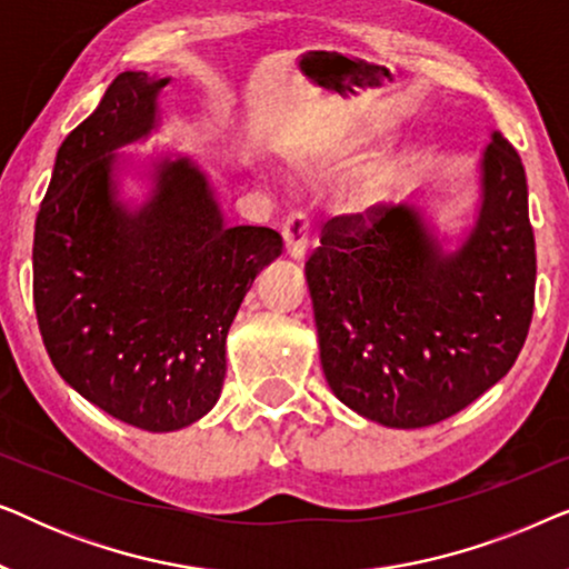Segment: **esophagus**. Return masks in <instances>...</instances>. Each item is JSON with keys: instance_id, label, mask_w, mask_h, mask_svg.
Masks as SVG:
<instances>
[{"instance_id": "obj_1", "label": "esophagus", "mask_w": 569, "mask_h": 569, "mask_svg": "<svg viewBox=\"0 0 569 569\" xmlns=\"http://www.w3.org/2000/svg\"><path fill=\"white\" fill-rule=\"evenodd\" d=\"M282 238H284V248L287 256L295 261H302L308 253V243H310V220L302 212H295L284 220L282 224Z\"/></svg>"}]
</instances>
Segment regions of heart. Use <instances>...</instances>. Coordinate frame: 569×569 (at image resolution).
<instances>
[{
  "label": "heart",
  "instance_id": "heart-1",
  "mask_svg": "<svg viewBox=\"0 0 569 569\" xmlns=\"http://www.w3.org/2000/svg\"><path fill=\"white\" fill-rule=\"evenodd\" d=\"M368 142L370 134H339L318 139V142H298L287 147L284 160L300 178L316 181V178H323L326 173H333V170L355 162Z\"/></svg>",
  "mask_w": 569,
  "mask_h": 569
}]
</instances>
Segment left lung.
<instances>
[{
  "instance_id": "8db88e82",
  "label": "left lung",
  "mask_w": 569,
  "mask_h": 569,
  "mask_svg": "<svg viewBox=\"0 0 569 569\" xmlns=\"http://www.w3.org/2000/svg\"><path fill=\"white\" fill-rule=\"evenodd\" d=\"M417 201L333 217L310 253L323 376L383 427H430L508 376L533 316L526 170L500 131L479 160L471 224L448 251Z\"/></svg>"
}]
</instances>
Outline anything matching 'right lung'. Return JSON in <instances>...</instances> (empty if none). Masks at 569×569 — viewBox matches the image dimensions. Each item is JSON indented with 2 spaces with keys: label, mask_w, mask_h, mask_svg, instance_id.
<instances>
[{
  "label": "right lung",
  "mask_w": 569,
  "mask_h": 569,
  "mask_svg": "<svg viewBox=\"0 0 569 569\" xmlns=\"http://www.w3.org/2000/svg\"><path fill=\"white\" fill-rule=\"evenodd\" d=\"M170 77L121 72L61 142L36 217L33 302L53 368L82 399L147 432H173L220 399L224 341L282 236L224 224L204 170L150 160L144 201L121 199L123 147L160 127Z\"/></svg>",
  "instance_id": "1"
}]
</instances>
